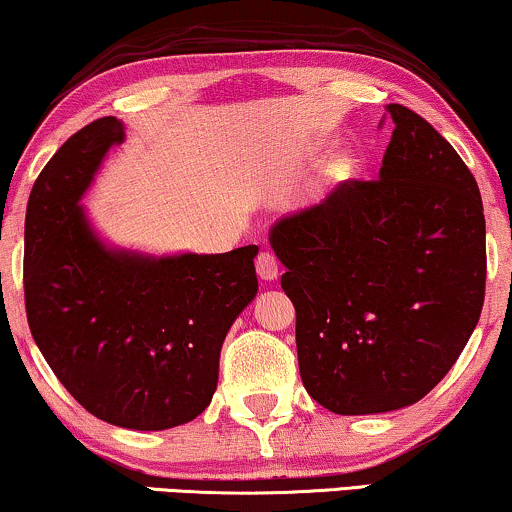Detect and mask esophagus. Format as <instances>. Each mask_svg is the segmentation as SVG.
Instances as JSON below:
<instances>
[{
    "mask_svg": "<svg viewBox=\"0 0 512 512\" xmlns=\"http://www.w3.org/2000/svg\"><path fill=\"white\" fill-rule=\"evenodd\" d=\"M255 267H257V274H260L262 281H274V278L278 276V257L274 255V252L269 250H262L260 255H257L255 260Z\"/></svg>",
    "mask_w": 512,
    "mask_h": 512,
    "instance_id": "34e87169",
    "label": "esophagus"
}]
</instances>
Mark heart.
Returning <instances> with one entry per match:
<instances>
[{
	"instance_id": "1",
	"label": "heart",
	"mask_w": 512,
	"mask_h": 512,
	"mask_svg": "<svg viewBox=\"0 0 512 512\" xmlns=\"http://www.w3.org/2000/svg\"><path fill=\"white\" fill-rule=\"evenodd\" d=\"M347 167H349V165H347Z\"/></svg>"
}]
</instances>
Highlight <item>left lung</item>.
Instances as JSON below:
<instances>
[{
  "label": "left lung",
  "instance_id": "left-lung-1",
  "mask_svg": "<svg viewBox=\"0 0 512 512\" xmlns=\"http://www.w3.org/2000/svg\"><path fill=\"white\" fill-rule=\"evenodd\" d=\"M387 118L380 177L342 181L271 229L286 264L281 288L295 304L302 383L340 416L423 399L461 357L484 304L475 177L411 108L390 103Z\"/></svg>",
  "mask_w": 512,
  "mask_h": 512
}]
</instances>
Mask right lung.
<instances>
[{
	"label": "right lung",
	"mask_w": 512,
	"mask_h": 512,
	"mask_svg": "<svg viewBox=\"0 0 512 512\" xmlns=\"http://www.w3.org/2000/svg\"><path fill=\"white\" fill-rule=\"evenodd\" d=\"M122 137L115 118L89 122L32 186L25 314L77 404L120 428L167 430L208 409L219 349L257 293V245L163 260L103 248L77 200Z\"/></svg>",
	"instance_id": "1"
}]
</instances>
